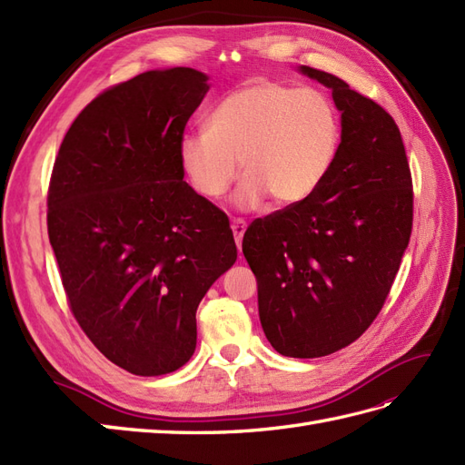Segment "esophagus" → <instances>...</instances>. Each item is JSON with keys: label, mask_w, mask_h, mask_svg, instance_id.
I'll use <instances>...</instances> for the list:
<instances>
[{"label": "esophagus", "mask_w": 465, "mask_h": 465, "mask_svg": "<svg viewBox=\"0 0 465 465\" xmlns=\"http://www.w3.org/2000/svg\"><path fill=\"white\" fill-rule=\"evenodd\" d=\"M245 222L243 220H233L232 222V232H233V237H235V245H237V249H242V237H243V233H245Z\"/></svg>", "instance_id": "34e87169"}]
</instances>
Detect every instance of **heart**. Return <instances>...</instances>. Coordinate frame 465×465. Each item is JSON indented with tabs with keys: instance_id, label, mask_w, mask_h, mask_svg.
<instances>
[{
	"instance_id": "heart-1",
	"label": "heart",
	"mask_w": 465,
	"mask_h": 465,
	"mask_svg": "<svg viewBox=\"0 0 465 465\" xmlns=\"http://www.w3.org/2000/svg\"><path fill=\"white\" fill-rule=\"evenodd\" d=\"M340 145V114L318 88L279 80H252L230 92L208 117V127L178 141V161L190 186L216 200L235 181L237 208L253 210L267 196L289 206L324 183Z\"/></svg>"
}]
</instances>
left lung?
Listing matches in <instances>:
<instances>
[{
	"label": "left lung",
	"mask_w": 465,
	"mask_h": 465,
	"mask_svg": "<svg viewBox=\"0 0 465 465\" xmlns=\"http://www.w3.org/2000/svg\"><path fill=\"white\" fill-rule=\"evenodd\" d=\"M301 73L331 90L341 141L312 196L259 218L243 235L261 326L281 355H330L371 326L412 232V178L401 131L341 78Z\"/></svg>",
	"instance_id": "obj_1"
}]
</instances>
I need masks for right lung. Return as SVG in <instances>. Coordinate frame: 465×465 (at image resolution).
<instances>
[{
  "mask_svg": "<svg viewBox=\"0 0 465 465\" xmlns=\"http://www.w3.org/2000/svg\"><path fill=\"white\" fill-rule=\"evenodd\" d=\"M208 90L186 66L122 82L78 114L53 166L46 225L70 311L112 363L141 377L193 357L196 308L237 259L228 216L178 161Z\"/></svg>",
  "mask_w": 465,
  "mask_h": 465,
  "instance_id": "add662e5",
  "label": "right lung"
}]
</instances>
